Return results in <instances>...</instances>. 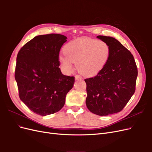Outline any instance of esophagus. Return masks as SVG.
<instances>
[{
    "mask_svg": "<svg viewBox=\"0 0 152 152\" xmlns=\"http://www.w3.org/2000/svg\"><path fill=\"white\" fill-rule=\"evenodd\" d=\"M82 77L79 75H75V80H79V79H82Z\"/></svg>",
    "mask_w": 152,
    "mask_h": 152,
    "instance_id": "1",
    "label": "esophagus"
}]
</instances>
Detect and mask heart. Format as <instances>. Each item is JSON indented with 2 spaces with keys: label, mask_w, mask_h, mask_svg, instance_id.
Here are the masks:
<instances>
[{
  "label": "heart",
  "mask_w": 152,
  "mask_h": 152,
  "mask_svg": "<svg viewBox=\"0 0 152 152\" xmlns=\"http://www.w3.org/2000/svg\"><path fill=\"white\" fill-rule=\"evenodd\" d=\"M65 56L59 57L63 71L70 73L76 63L78 71L86 77L96 75L107 65L111 54L109 44L102 40L79 38L67 43L63 49Z\"/></svg>",
  "instance_id": "b5f03b06"
}]
</instances>
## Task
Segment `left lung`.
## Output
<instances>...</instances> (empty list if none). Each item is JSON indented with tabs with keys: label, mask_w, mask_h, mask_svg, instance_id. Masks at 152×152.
Wrapping results in <instances>:
<instances>
[{
	"label": "left lung",
	"mask_w": 152,
	"mask_h": 152,
	"mask_svg": "<svg viewBox=\"0 0 152 152\" xmlns=\"http://www.w3.org/2000/svg\"><path fill=\"white\" fill-rule=\"evenodd\" d=\"M107 42L111 54L107 65L97 75L85 79L89 111L99 116L122 111L134 94L137 76L133 55L113 37L98 35Z\"/></svg>",
	"instance_id": "left-lung-1"
}]
</instances>
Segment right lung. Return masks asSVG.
<instances>
[{
    "instance_id": "obj_1",
    "label": "right lung",
    "mask_w": 152,
    "mask_h": 152,
    "mask_svg": "<svg viewBox=\"0 0 152 152\" xmlns=\"http://www.w3.org/2000/svg\"><path fill=\"white\" fill-rule=\"evenodd\" d=\"M66 36H36L18 53L15 77L20 99L31 111L45 116L59 111L75 77L62 74L59 54Z\"/></svg>"
}]
</instances>
